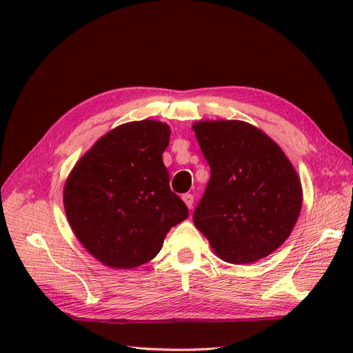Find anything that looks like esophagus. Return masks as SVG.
<instances>
[{
  "label": "esophagus",
  "mask_w": 353,
  "mask_h": 353,
  "mask_svg": "<svg viewBox=\"0 0 353 353\" xmlns=\"http://www.w3.org/2000/svg\"><path fill=\"white\" fill-rule=\"evenodd\" d=\"M182 199H183V201L186 203V206H188V208L191 209V208H192V205H194V196H192V194L186 192V194H183Z\"/></svg>",
  "instance_id": "1"
}]
</instances>
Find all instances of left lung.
Segmentation results:
<instances>
[{
    "instance_id": "1",
    "label": "left lung",
    "mask_w": 353,
    "mask_h": 353,
    "mask_svg": "<svg viewBox=\"0 0 353 353\" xmlns=\"http://www.w3.org/2000/svg\"><path fill=\"white\" fill-rule=\"evenodd\" d=\"M211 179L194 211L196 228L230 264L268 256L291 234L302 208V186L281 147L252 124L192 125Z\"/></svg>"
}]
</instances>
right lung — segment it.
Returning a JSON list of instances; mask_svg holds the SVG:
<instances>
[{
  "label": "right lung",
  "mask_w": 353,
  "mask_h": 353,
  "mask_svg": "<svg viewBox=\"0 0 353 353\" xmlns=\"http://www.w3.org/2000/svg\"><path fill=\"white\" fill-rule=\"evenodd\" d=\"M170 127L127 123L95 142L66 181L65 212L85 249L103 264L134 268L153 259L188 208L170 188L162 153Z\"/></svg>",
  "instance_id": "add662e5"
}]
</instances>
